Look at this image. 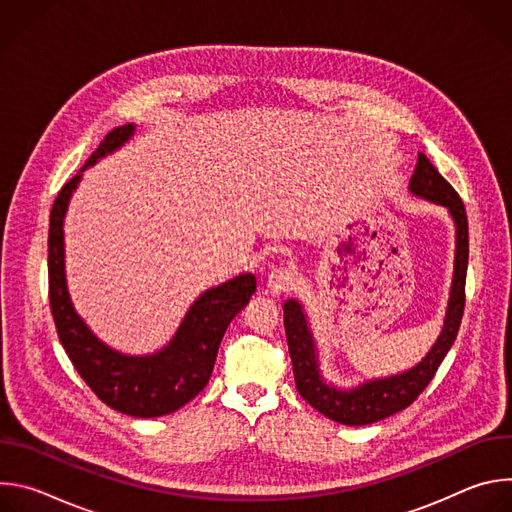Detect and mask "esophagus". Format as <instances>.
<instances>
[{"label":"esophagus","instance_id":"1","mask_svg":"<svg viewBox=\"0 0 512 512\" xmlns=\"http://www.w3.org/2000/svg\"><path fill=\"white\" fill-rule=\"evenodd\" d=\"M296 285V277L289 269H275L269 273L267 277V294L273 298H279L283 294H287L289 289H294Z\"/></svg>","mask_w":512,"mask_h":512}]
</instances>
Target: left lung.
Wrapping results in <instances>:
<instances>
[{
    "label": "left lung",
    "instance_id": "1",
    "mask_svg": "<svg viewBox=\"0 0 512 512\" xmlns=\"http://www.w3.org/2000/svg\"><path fill=\"white\" fill-rule=\"evenodd\" d=\"M409 194L448 210L454 233V273L450 285V298L446 306L444 326L425 356L411 369L389 377H375L360 381L358 385L342 387L328 381L320 369V348L314 338L310 318L304 304L289 298L283 304V326L294 377L300 395L322 415L342 425H369L409 407L419 393L429 385L435 371L452 348L462 314H464V285L468 269V218L466 208L456 190L433 168V164L419 152L413 176L409 180Z\"/></svg>",
    "mask_w": 512,
    "mask_h": 512
}]
</instances>
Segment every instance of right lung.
<instances>
[{
  "mask_svg": "<svg viewBox=\"0 0 512 512\" xmlns=\"http://www.w3.org/2000/svg\"><path fill=\"white\" fill-rule=\"evenodd\" d=\"M135 125L115 127L85 162L81 172L64 184L50 210L48 281L50 308L58 338L93 393L111 409L131 417H162L178 411L208 383L218 346L233 318L249 304L257 289L253 273L204 289L190 304L174 336L156 352L127 354L103 342L77 312L66 281L64 218L83 172L119 152L135 135Z\"/></svg>",
  "mask_w": 512,
  "mask_h": 512,
  "instance_id": "obj_1",
  "label": "right lung"
}]
</instances>
